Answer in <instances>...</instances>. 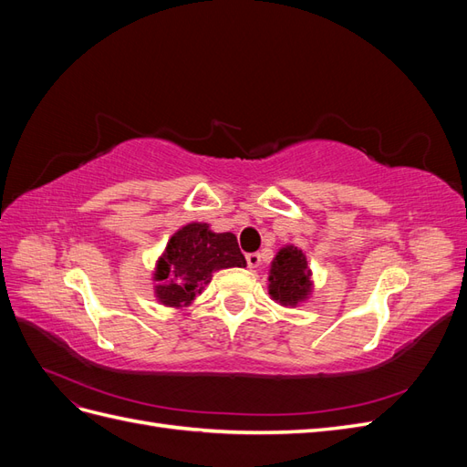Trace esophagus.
<instances>
[{
	"label": "esophagus",
	"mask_w": 467,
	"mask_h": 467,
	"mask_svg": "<svg viewBox=\"0 0 467 467\" xmlns=\"http://www.w3.org/2000/svg\"><path fill=\"white\" fill-rule=\"evenodd\" d=\"M245 259H247V265L251 268H257L261 265V255H259V253H247Z\"/></svg>",
	"instance_id": "34e87169"
}]
</instances>
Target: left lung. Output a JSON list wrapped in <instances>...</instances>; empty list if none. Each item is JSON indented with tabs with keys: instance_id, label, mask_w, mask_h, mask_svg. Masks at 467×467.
<instances>
[{
	"instance_id": "8db88e82",
	"label": "left lung",
	"mask_w": 467,
	"mask_h": 467,
	"mask_svg": "<svg viewBox=\"0 0 467 467\" xmlns=\"http://www.w3.org/2000/svg\"><path fill=\"white\" fill-rule=\"evenodd\" d=\"M312 290V271H309L304 251L294 245L280 247L268 271L271 298L285 307H296L309 298Z\"/></svg>"
}]
</instances>
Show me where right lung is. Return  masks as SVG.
I'll list each match as a JSON object with an SVG mask.
<instances>
[{
    "instance_id": "1",
    "label": "right lung",
    "mask_w": 467,
    "mask_h": 467,
    "mask_svg": "<svg viewBox=\"0 0 467 467\" xmlns=\"http://www.w3.org/2000/svg\"><path fill=\"white\" fill-rule=\"evenodd\" d=\"M247 266L232 232L216 234L204 222H191L169 239L155 263L153 294L167 307H187L222 268Z\"/></svg>"
}]
</instances>
